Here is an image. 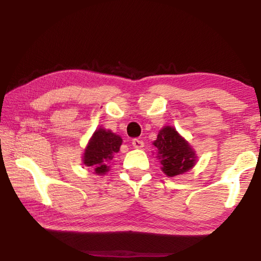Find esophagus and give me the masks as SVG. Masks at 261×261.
Returning a JSON list of instances; mask_svg holds the SVG:
<instances>
[{"mask_svg": "<svg viewBox=\"0 0 261 261\" xmlns=\"http://www.w3.org/2000/svg\"><path fill=\"white\" fill-rule=\"evenodd\" d=\"M132 146H133L134 148H142L144 147V141L140 140V139H133V140H132Z\"/></svg>", "mask_w": 261, "mask_h": 261, "instance_id": "1", "label": "esophagus"}]
</instances>
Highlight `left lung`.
<instances>
[{
	"mask_svg": "<svg viewBox=\"0 0 261 261\" xmlns=\"http://www.w3.org/2000/svg\"><path fill=\"white\" fill-rule=\"evenodd\" d=\"M158 151L163 172L169 177L188 172L196 164L195 151L173 127L165 126L159 130L153 142Z\"/></svg>",
	"mask_w": 261,
	"mask_h": 261,
	"instance_id": "8db88e82",
	"label": "left lung"
}]
</instances>
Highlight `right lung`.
<instances>
[{"label": "right lung", "instance_id": "right-lung-1", "mask_svg": "<svg viewBox=\"0 0 261 261\" xmlns=\"http://www.w3.org/2000/svg\"><path fill=\"white\" fill-rule=\"evenodd\" d=\"M122 139L115 133L98 128L92 134L83 154V164L94 169L95 173L105 174L109 171L108 164L114 154L120 151Z\"/></svg>", "mask_w": 261, "mask_h": 261}]
</instances>
